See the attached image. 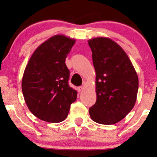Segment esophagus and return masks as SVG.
Segmentation results:
<instances>
[{
    "label": "esophagus",
    "mask_w": 157,
    "mask_h": 157,
    "mask_svg": "<svg viewBox=\"0 0 157 157\" xmlns=\"http://www.w3.org/2000/svg\"><path fill=\"white\" fill-rule=\"evenodd\" d=\"M83 89H84V87H82V86H79V87H78V90L79 92H80L82 91Z\"/></svg>",
    "instance_id": "obj_1"
}]
</instances>
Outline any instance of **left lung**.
<instances>
[{
	"mask_svg": "<svg viewBox=\"0 0 157 157\" xmlns=\"http://www.w3.org/2000/svg\"><path fill=\"white\" fill-rule=\"evenodd\" d=\"M96 72L97 100L89 109L90 117L101 124H113L134 107L139 79L129 57L117 43L107 37L88 40Z\"/></svg>",
	"mask_w": 157,
	"mask_h": 157,
	"instance_id": "8db88e82",
	"label": "left lung"
}]
</instances>
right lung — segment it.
Segmentation results:
<instances>
[{"label":"right lung","mask_w":157,"mask_h":157,"mask_svg":"<svg viewBox=\"0 0 157 157\" xmlns=\"http://www.w3.org/2000/svg\"><path fill=\"white\" fill-rule=\"evenodd\" d=\"M75 40L56 35L38 46L28 61L22 91L28 109L40 120L57 123L65 120L78 92L70 87L65 58Z\"/></svg>","instance_id":"add662e5"}]
</instances>
